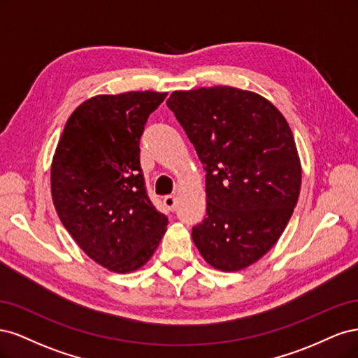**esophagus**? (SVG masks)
<instances>
[{"label":"esophagus","mask_w":358,"mask_h":358,"mask_svg":"<svg viewBox=\"0 0 358 358\" xmlns=\"http://www.w3.org/2000/svg\"><path fill=\"white\" fill-rule=\"evenodd\" d=\"M164 206L166 208L169 209V210H171V212H175L176 210V208H178V199L176 197H173V196H166L164 197Z\"/></svg>","instance_id":"obj_1"}]
</instances>
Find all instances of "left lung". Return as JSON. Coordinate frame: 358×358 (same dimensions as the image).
Returning <instances> with one entry per match:
<instances>
[{"mask_svg": "<svg viewBox=\"0 0 358 358\" xmlns=\"http://www.w3.org/2000/svg\"><path fill=\"white\" fill-rule=\"evenodd\" d=\"M206 170V218L192 241L212 267L237 272L272 248L299 200L301 166L285 117L231 86L175 91L167 100Z\"/></svg>", "mask_w": 358, "mask_h": 358, "instance_id": "1", "label": "left lung"}]
</instances>
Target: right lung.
I'll return each instance as SVG.
<instances>
[{
	"instance_id": "obj_1",
	"label": "right lung",
	"mask_w": 358,
	"mask_h": 358,
	"mask_svg": "<svg viewBox=\"0 0 358 358\" xmlns=\"http://www.w3.org/2000/svg\"><path fill=\"white\" fill-rule=\"evenodd\" d=\"M166 96L133 91L83 101L52 159V200L62 225L86 255L116 273L146 264L167 230V216L148 197L138 148Z\"/></svg>"
}]
</instances>
